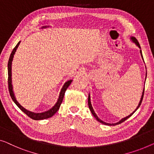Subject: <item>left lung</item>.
<instances>
[{
	"mask_svg": "<svg viewBox=\"0 0 154 154\" xmlns=\"http://www.w3.org/2000/svg\"><path fill=\"white\" fill-rule=\"evenodd\" d=\"M131 39L134 41V42H135L136 43V45H137V46H138L139 48H140V44H139V42L138 41H137V40L136 39V38H134V37H131ZM140 54H141V56H142V58L143 59V54H142V50H140ZM144 90H143V95H142V97H141V100H140V102H139V104H138V106H137V107L136 108V109L135 110V111L133 112V113L131 114V115H129V116H127V117H126V118H123V119H122V120L119 122H117V123H116V124H109V123H106V122H103L102 120H101L100 119L98 118V117L97 116V115L95 114V111H93V107H92V105H91V99H90V95H88V107H89V109H90V110H91V113H92V114L93 115V116L95 117V118H96V120H97L98 122H100V123H102V124H104V125H109V126H115V125H120V124H121V123H122L123 122H125L126 120H127V119L128 118H130L131 116H132L133 114H134L135 112H136V111H137V109H138V108L140 107V104H141V103H142V101H143V96H144Z\"/></svg>",
	"mask_w": 154,
	"mask_h": 154,
	"instance_id": "1",
	"label": "left lung"
}]
</instances>
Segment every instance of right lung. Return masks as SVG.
Returning <instances> with one entry per match:
<instances>
[{
  "instance_id": "right-lung-1",
  "label": "right lung",
  "mask_w": 154,
  "mask_h": 154,
  "mask_svg": "<svg viewBox=\"0 0 154 154\" xmlns=\"http://www.w3.org/2000/svg\"><path fill=\"white\" fill-rule=\"evenodd\" d=\"M19 43H20V41L17 43V45H16L14 48L13 49L12 52H11V53L10 54V59H9V61H8V82L9 92H10V96H11V99H12V100L14 101V102L15 104H17V106L18 108H19V109L21 110V111L23 112V113H26L27 116L29 117L30 118L33 119V120H44V119L49 118H50V117L53 116L54 115L57 113V111H58V110L59 109V107H60L61 102H62L63 99L65 92L66 91V89L68 88V87L70 86L71 82H72V80H69V81L66 82L65 84L63 85V88H62V89H61V91L60 92V95H59L58 101H57L56 104H55L51 109H50L49 111L43 112V113H33V112L27 111V110H26V109H25V108L23 107L21 105H20L19 103L17 102V100H16V98L14 97V95L13 91H12V85H11V61H12L14 54L16 50H17V48H18V45H19Z\"/></svg>"
}]
</instances>
